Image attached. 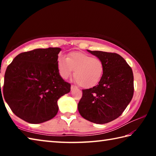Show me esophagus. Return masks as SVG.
<instances>
[{
  "label": "esophagus",
  "mask_w": 156,
  "mask_h": 156,
  "mask_svg": "<svg viewBox=\"0 0 156 156\" xmlns=\"http://www.w3.org/2000/svg\"><path fill=\"white\" fill-rule=\"evenodd\" d=\"M76 88V87H75V86H73V85L71 86V89H72V91L73 90V89H75Z\"/></svg>",
  "instance_id": "34e87169"
}]
</instances>
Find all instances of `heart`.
I'll return each instance as SVG.
<instances>
[{"instance_id":"b5f03b06","label":"heart","mask_w":156,"mask_h":156,"mask_svg":"<svg viewBox=\"0 0 156 156\" xmlns=\"http://www.w3.org/2000/svg\"><path fill=\"white\" fill-rule=\"evenodd\" d=\"M57 66L60 76L65 80L69 78L74 71L75 81L86 89L94 87L99 83L105 69L101 60L79 51L69 53L67 58L59 56Z\"/></svg>"}]
</instances>
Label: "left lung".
I'll return each instance as SVG.
<instances>
[{"mask_svg":"<svg viewBox=\"0 0 156 156\" xmlns=\"http://www.w3.org/2000/svg\"><path fill=\"white\" fill-rule=\"evenodd\" d=\"M87 50L102 60L105 69L98 84L83 90L78 112L91 122L105 124L119 117L130 103L134 90L133 72L119 54Z\"/></svg>","mask_w":156,"mask_h":156,"instance_id":"1","label":"left lung"}]
</instances>
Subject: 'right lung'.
I'll return each mask as SVG.
<instances>
[{
    "label": "right lung",
    "mask_w": 156,
    "mask_h": 156,
    "mask_svg": "<svg viewBox=\"0 0 156 156\" xmlns=\"http://www.w3.org/2000/svg\"><path fill=\"white\" fill-rule=\"evenodd\" d=\"M60 51L49 47L21 53L7 68L5 100L13 113L26 122L39 124L52 119L58 112V100L71 90L58 69Z\"/></svg>",
    "instance_id": "obj_1"
}]
</instances>
